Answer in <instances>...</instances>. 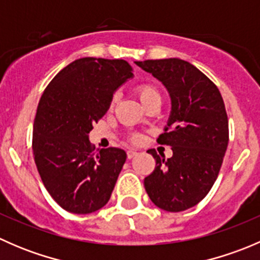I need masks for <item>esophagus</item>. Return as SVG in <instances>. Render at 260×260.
I'll use <instances>...</instances> for the list:
<instances>
[{
  "label": "esophagus",
  "mask_w": 260,
  "mask_h": 260,
  "mask_svg": "<svg viewBox=\"0 0 260 260\" xmlns=\"http://www.w3.org/2000/svg\"><path fill=\"white\" fill-rule=\"evenodd\" d=\"M135 156H137V151H135V149H128L127 151V157L128 158H133Z\"/></svg>",
  "instance_id": "34e87169"
}]
</instances>
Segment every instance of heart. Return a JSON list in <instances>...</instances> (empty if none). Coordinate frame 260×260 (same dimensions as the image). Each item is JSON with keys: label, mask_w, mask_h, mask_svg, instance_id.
<instances>
[{"label": "heart", "mask_w": 260, "mask_h": 260, "mask_svg": "<svg viewBox=\"0 0 260 260\" xmlns=\"http://www.w3.org/2000/svg\"><path fill=\"white\" fill-rule=\"evenodd\" d=\"M136 94H137L138 99L141 101V103L143 106L149 107L154 103H161V94L157 90L156 86H153L152 84H140V85L136 86ZM115 103H117V95H113L111 98V102H109V109H113ZM129 140L132 142H140L141 137L138 135H132L129 137Z\"/></svg>", "instance_id": "obj_1"}]
</instances>
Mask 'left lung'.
I'll return each mask as SVG.
<instances>
[{"instance_id": "obj_1", "label": "left lung", "mask_w": 260, "mask_h": 260, "mask_svg": "<svg viewBox=\"0 0 260 260\" xmlns=\"http://www.w3.org/2000/svg\"><path fill=\"white\" fill-rule=\"evenodd\" d=\"M162 81L169 90L172 111L159 145L171 146L172 157L148 153L156 159L145 188L159 209L179 212L200 203L217 179L228 142L229 123L219 89L185 60L159 59L136 61Z\"/></svg>"}]
</instances>
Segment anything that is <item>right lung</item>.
Masks as SVG:
<instances>
[{
    "instance_id": "1",
    "label": "right lung",
    "mask_w": 260,
    "mask_h": 260,
    "mask_svg": "<svg viewBox=\"0 0 260 260\" xmlns=\"http://www.w3.org/2000/svg\"><path fill=\"white\" fill-rule=\"evenodd\" d=\"M131 72L125 60L83 57L60 70L41 95L34 158L44 186L64 210L90 214L111 199L127 154L117 147L95 151L88 133Z\"/></svg>"
}]
</instances>
